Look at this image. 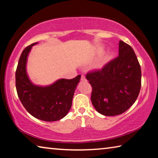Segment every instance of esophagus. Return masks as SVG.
Segmentation results:
<instances>
[{"instance_id":"esophagus-1","label":"esophagus","mask_w":158,"mask_h":158,"mask_svg":"<svg viewBox=\"0 0 158 158\" xmlns=\"http://www.w3.org/2000/svg\"><path fill=\"white\" fill-rule=\"evenodd\" d=\"M81 81H85V77L84 75H81Z\"/></svg>"}]
</instances>
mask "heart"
<instances>
[{"instance_id":"1","label":"heart","mask_w":158,"mask_h":158,"mask_svg":"<svg viewBox=\"0 0 158 158\" xmlns=\"http://www.w3.org/2000/svg\"><path fill=\"white\" fill-rule=\"evenodd\" d=\"M99 52H101V51L100 50ZM111 58H112V53L111 52H108L107 53H106V54L102 56L100 59L99 60L98 62L96 63V65H95V69H102L104 67H105L106 64L111 60Z\"/></svg>"}]
</instances>
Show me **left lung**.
I'll return each mask as SVG.
<instances>
[{
  "label": "left lung",
  "mask_w": 158,
  "mask_h": 158,
  "mask_svg": "<svg viewBox=\"0 0 158 158\" xmlns=\"http://www.w3.org/2000/svg\"><path fill=\"white\" fill-rule=\"evenodd\" d=\"M118 55L85 77L92 86L93 105L104 116L124 113L135 103L141 89V67L133 49L120 41Z\"/></svg>",
  "instance_id": "obj_1"
}]
</instances>
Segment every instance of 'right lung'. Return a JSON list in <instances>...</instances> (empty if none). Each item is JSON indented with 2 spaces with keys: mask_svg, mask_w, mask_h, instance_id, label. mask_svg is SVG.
<instances>
[{
  "mask_svg": "<svg viewBox=\"0 0 158 158\" xmlns=\"http://www.w3.org/2000/svg\"><path fill=\"white\" fill-rule=\"evenodd\" d=\"M33 43L21 53L16 70L18 97L29 114L44 121H56L68 114L81 75L72 79H60L47 86L35 85L26 72V63Z\"/></svg>",
  "mask_w": 158,
  "mask_h": 158,
  "instance_id": "add662e5",
  "label": "right lung"
}]
</instances>
